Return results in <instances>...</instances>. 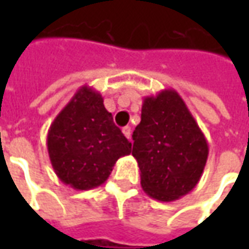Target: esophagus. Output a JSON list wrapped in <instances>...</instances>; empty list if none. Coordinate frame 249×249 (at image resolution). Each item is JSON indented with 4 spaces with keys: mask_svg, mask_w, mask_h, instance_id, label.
I'll return each mask as SVG.
<instances>
[{
    "mask_svg": "<svg viewBox=\"0 0 249 249\" xmlns=\"http://www.w3.org/2000/svg\"><path fill=\"white\" fill-rule=\"evenodd\" d=\"M123 133L126 139H130V135H132V129H130V126H124L123 128Z\"/></svg>",
    "mask_w": 249,
    "mask_h": 249,
    "instance_id": "obj_1",
    "label": "esophagus"
}]
</instances>
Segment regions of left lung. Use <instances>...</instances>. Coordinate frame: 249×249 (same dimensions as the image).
<instances>
[{"label": "left lung", "mask_w": 249, "mask_h": 249, "mask_svg": "<svg viewBox=\"0 0 249 249\" xmlns=\"http://www.w3.org/2000/svg\"><path fill=\"white\" fill-rule=\"evenodd\" d=\"M132 155L149 197L175 201L197 185L208 159V142L175 89L146 96L133 132Z\"/></svg>", "instance_id": "left-lung-1"}]
</instances>
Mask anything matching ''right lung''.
Masks as SVG:
<instances>
[{"mask_svg": "<svg viewBox=\"0 0 249 249\" xmlns=\"http://www.w3.org/2000/svg\"><path fill=\"white\" fill-rule=\"evenodd\" d=\"M46 145L57 178L77 191L105 183L116 161L132 152V144L104 107L103 96L88 85L57 114Z\"/></svg>", "mask_w": 249, "mask_h": 249, "instance_id": "right-lung-1", "label": "right lung"}]
</instances>
